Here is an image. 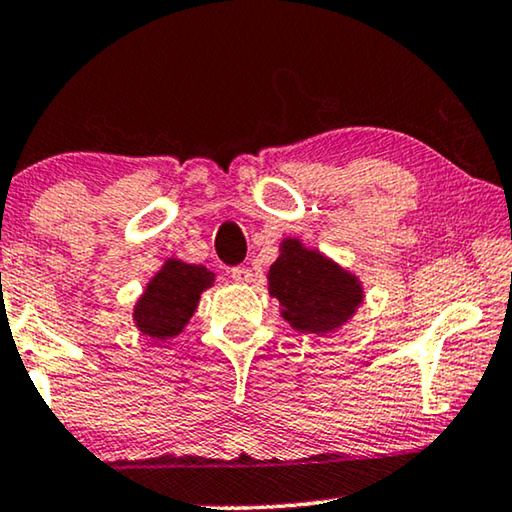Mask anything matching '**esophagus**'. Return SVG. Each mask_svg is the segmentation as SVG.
I'll use <instances>...</instances> for the list:
<instances>
[{
    "mask_svg": "<svg viewBox=\"0 0 512 512\" xmlns=\"http://www.w3.org/2000/svg\"><path fill=\"white\" fill-rule=\"evenodd\" d=\"M230 277H233V282L237 284H249L251 279H254V272L244 268V265H235V268H230Z\"/></svg>",
    "mask_w": 512,
    "mask_h": 512,
    "instance_id": "esophagus-1",
    "label": "esophagus"
}]
</instances>
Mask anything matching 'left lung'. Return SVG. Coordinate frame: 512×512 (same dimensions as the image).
Instances as JSON below:
<instances>
[{"label":"left lung","mask_w":512,"mask_h":512,"mask_svg":"<svg viewBox=\"0 0 512 512\" xmlns=\"http://www.w3.org/2000/svg\"><path fill=\"white\" fill-rule=\"evenodd\" d=\"M268 279L270 296L282 303L284 319L300 333H333L363 300L356 277L317 251L300 247L298 240L282 244Z\"/></svg>","instance_id":"8db88e82"}]
</instances>
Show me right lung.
I'll return each instance as SVG.
<instances>
[{
    "label": "right lung",
    "mask_w": 512,
    "mask_h": 512,
    "mask_svg": "<svg viewBox=\"0 0 512 512\" xmlns=\"http://www.w3.org/2000/svg\"><path fill=\"white\" fill-rule=\"evenodd\" d=\"M214 275L202 265L167 261L151 279L135 307L137 328L151 338H174L193 317L200 293L212 286Z\"/></svg>",
    "instance_id": "right-lung-1"
}]
</instances>
